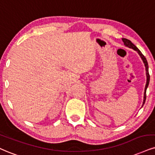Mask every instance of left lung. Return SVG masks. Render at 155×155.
Returning a JSON list of instances; mask_svg holds the SVG:
<instances>
[{
	"mask_svg": "<svg viewBox=\"0 0 155 155\" xmlns=\"http://www.w3.org/2000/svg\"><path fill=\"white\" fill-rule=\"evenodd\" d=\"M122 41H123V42L124 44V45L126 46V47H129V48H131L134 49V50L137 51V53L139 54V56H140L141 59H142L143 62H144V66H145V70H146V76H147V83H146V85H145V88H144V99H143V104H142V106H144V103H145V101H146V91H147V89L148 87V85H149V83H150V74H149V67H148V63H147V61L146 58H145V57L144 55L142 54V53L141 52V51L139 50V49L137 48V47L135 46L134 44L131 42L130 40L127 39H125V38H122Z\"/></svg>",
	"mask_w": 155,
	"mask_h": 155,
	"instance_id": "obj_1",
	"label": "left lung"
}]
</instances>
